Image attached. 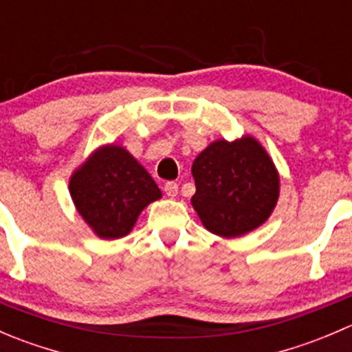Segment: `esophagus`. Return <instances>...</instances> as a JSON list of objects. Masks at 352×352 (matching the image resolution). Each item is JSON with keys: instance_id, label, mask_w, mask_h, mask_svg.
Listing matches in <instances>:
<instances>
[{"instance_id": "1", "label": "esophagus", "mask_w": 352, "mask_h": 352, "mask_svg": "<svg viewBox=\"0 0 352 352\" xmlns=\"http://www.w3.org/2000/svg\"><path fill=\"white\" fill-rule=\"evenodd\" d=\"M163 190H165V194L168 197H175L177 194H179V186H177L175 182H166L165 187H163Z\"/></svg>"}]
</instances>
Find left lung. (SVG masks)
<instances>
[{
  "label": "left lung",
  "instance_id": "obj_1",
  "mask_svg": "<svg viewBox=\"0 0 352 352\" xmlns=\"http://www.w3.org/2000/svg\"><path fill=\"white\" fill-rule=\"evenodd\" d=\"M190 202L208 232L235 239L269 219L279 199V173L254 136L212 141L192 163Z\"/></svg>",
  "mask_w": 352,
  "mask_h": 352
}]
</instances>
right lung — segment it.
I'll return each instance as SVG.
<instances>
[{
    "mask_svg": "<svg viewBox=\"0 0 352 352\" xmlns=\"http://www.w3.org/2000/svg\"><path fill=\"white\" fill-rule=\"evenodd\" d=\"M74 208L98 239H122L162 190L144 166L119 144L97 148L69 179Z\"/></svg>",
    "mask_w": 352,
    "mask_h": 352,
    "instance_id": "obj_1",
    "label": "right lung"
}]
</instances>
